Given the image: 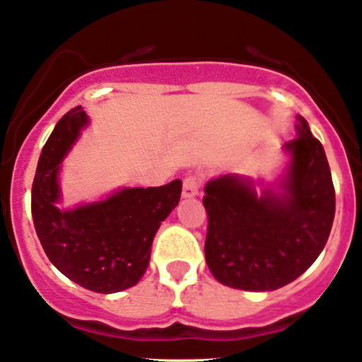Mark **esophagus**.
<instances>
[{
	"label": "esophagus",
	"instance_id": "esophagus-1",
	"mask_svg": "<svg viewBox=\"0 0 362 362\" xmlns=\"http://www.w3.org/2000/svg\"><path fill=\"white\" fill-rule=\"evenodd\" d=\"M200 189V180L197 177H187L184 180V189H182V197L184 198H194Z\"/></svg>",
	"mask_w": 362,
	"mask_h": 362
}]
</instances>
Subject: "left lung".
I'll list each match as a JSON object with an SVG mask.
<instances>
[{"instance_id":"1","label":"left lung","mask_w":362,"mask_h":362,"mask_svg":"<svg viewBox=\"0 0 362 362\" xmlns=\"http://www.w3.org/2000/svg\"><path fill=\"white\" fill-rule=\"evenodd\" d=\"M296 139L284 144L288 164L255 189L241 175L205 184L209 216L205 261L223 286L275 291L298 279L325 248L336 212L325 150L296 116Z\"/></svg>"}]
</instances>
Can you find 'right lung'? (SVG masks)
Returning a JSON list of instances; mask_svg holds the SVG:
<instances>
[{
	"mask_svg": "<svg viewBox=\"0 0 362 362\" xmlns=\"http://www.w3.org/2000/svg\"><path fill=\"white\" fill-rule=\"evenodd\" d=\"M87 124L82 107L57 123L37 164L32 216L52 264L82 288L110 295L132 288L144 275L155 234L180 202L182 182L121 187L101 200L59 209L62 162Z\"/></svg>",
	"mask_w": 362,
	"mask_h": 362,
	"instance_id": "1",
	"label": "right lung"
}]
</instances>
